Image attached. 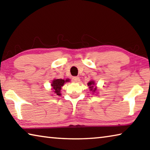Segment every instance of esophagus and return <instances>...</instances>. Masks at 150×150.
I'll use <instances>...</instances> for the list:
<instances>
[{
    "label": "esophagus",
    "mask_w": 150,
    "mask_h": 150,
    "mask_svg": "<svg viewBox=\"0 0 150 150\" xmlns=\"http://www.w3.org/2000/svg\"><path fill=\"white\" fill-rule=\"evenodd\" d=\"M72 81L75 83H78L79 81H80V79H79V77H73L72 78Z\"/></svg>",
    "instance_id": "1"
}]
</instances>
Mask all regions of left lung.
Wrapping results in <instances>:
<instances>
[{
  "label": "left lung",
  "mask_w": 150,
  "mask_h": 150,
  "mask_svg": "<svg viewBox=\"0 0 150 150\" xmlns=\"http://www.w3.org/2000/svg\"><path fill=\"white\" fill-rule=\"evenodd\" d=\"M87 85L88 88H89L90 91H91V92L93 93V94L96 93V92H97V87L96 86L95 81L93 80L90 81L89 82L87 83Z\"/></svg>",
  "instance_id": "obj_1"
}]
</instances>
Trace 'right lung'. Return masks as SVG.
<instances>
[{
	"mask_svg": "<svg viewBox=\"0 0 150 150\" xmlns=\"http://www.w3.org/2000/svg\"><path fill=\"white\" fill-rule=\"evenodd\" d=\"M69 79H54L52 81V84H51L52 90V92H53V94H54V96H60L62 87L64 85L65 83H68L69 82Z\"/></svg>",
	"mask_w": 150,
	"mask_h": 150,
	"instance_id": "1",
	"label": "right lung"
}]
</instances>
